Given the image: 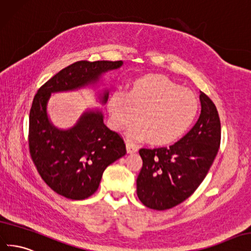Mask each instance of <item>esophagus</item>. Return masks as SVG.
<instances>
[{
    "instance_id": "obj_1",
    "label": "esophagus",
    "mask_w": 251,
    "mask_h": 251,
    "mask_svg": "<svg viewBox=\"0 0 251 251\" xmlns=\"http://www.w3.org/2000/svg\"><path fill=\"white\" fill-rule=\"evenodd\" d=\"M126 148H127V152L128 153H133L138 151V145L133 144L131 142H127L126 143Z\"/></svg>"
}]
</instances>
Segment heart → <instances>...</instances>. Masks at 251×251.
Returning <instances> with one entry per match:
<instances>
[{
    "mask_svg": "<svg viewBox=\"0 0 251 251\" xmlns=\"http://www.w3.org/2000/svg\"><path fill=\"white\" fill-rule=\"evenodd\" d=\"M108 110L117 130L131 125L138 116L139 123L128 131L130 140L164 145L182 137L190 127L199 111V100L166 76L148 75L132 83L129 94L113 92Z\"/></svg>",
    "mask_w": 251,
    "mask_h": 251,
    "instance_id": "obj_1",
    "label": "heart"
}]
</instances>
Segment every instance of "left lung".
<instances>
[{
    "instance_id": "obj_1",
    "label": "left lung",
    "mask_w": 251,
    "mask_h": 251,
    "mask_svg": "<svg viewBox=\"0 0 251 251\" xmlns=\"http://www.w3.org/2000/svg\"><path fill=\"white\" fill-rule=\"evenodd\" d=\"M201 114L196 125L174 145L141 148L143 166L137 178L140 201L148 208L166 210L188 199L203 182L221 143L216 105L200 95Z\"/></svg>"
}]
</instances>
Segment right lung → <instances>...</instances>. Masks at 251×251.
<instances>
[{
	"label": "right lung",
	"mask_w": 251,
	"mask_h": 251,
	"mask_svg": "<svg viewBox=\"0 0 251 251\" xmlns=\"http://www.w3.org/2000/svg\"><path fill=\"white\" fill-rule=\"evenodd\" d=\"M122 61H78L59 71L35 94L29 113L28 145L41 177L58 195L84 200L97 191L104 170L125 155L123 138L103 122L101 111H87L69 130L50 124L46 106L51 92L96 83L100 75L122 66ZM108 92L101 98L106 103Z\"/></svg>",
	"instance_id": "add662e5"
}]
</instances>
